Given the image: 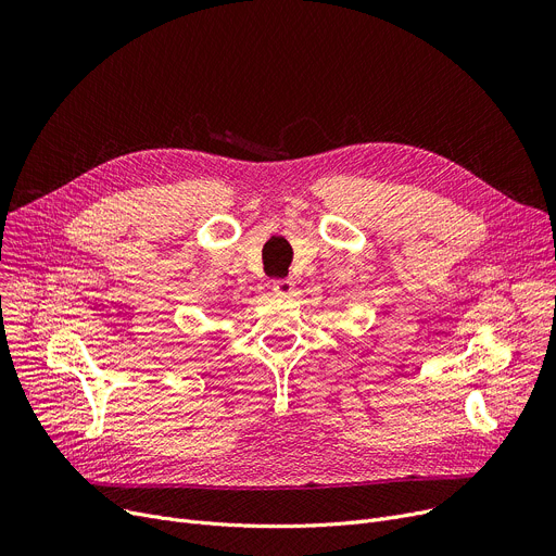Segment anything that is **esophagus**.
<instances>
[{
  "label": "esophagus",
  "instance_id": "1",
  "mask_svg": "<svg viewBox=\"0 0 556 556\" xmlns=\"http://www.w3.org/2000/svg\"><path fill=\"white\" fill-rule=\"evenodd\" d=\"M273 290H275L277 294H283V298H288V294H292V290H294V281H292L290 277L275 279V281H273Z\"/></svg>",
  "mask_w": 556,
  "mask_h": 556
}]
</instances>
